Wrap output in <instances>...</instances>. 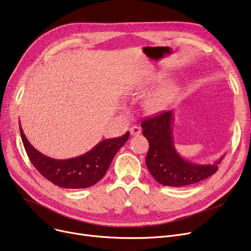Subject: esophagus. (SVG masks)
I'll return each instance as SVG.
<instances>
[{
  "label": "esophagus",
  "mask_w": 251,
  "mask_h": 251,
  "mask_svg": "<svg viewBox=\"0 0 251 251\" xmlns=\"http://www.w3.org/2000/svg\"><path fill=\"white\" fill-rule=\"evenodd\" d=\"M130 133L131 135H139L141 133V128L137 125H133L130 127Z\"/></svg>",
  "instance_id": "34e87169"
}]
</instances>
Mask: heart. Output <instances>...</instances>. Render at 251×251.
Returning a JSON list of instances; mask_svg holds the SVG:
<instances>
[{
  "label": "heart",
  "instance_id": "heart-1",
  "mask_svg": "<svg viewBox=\"0 0 251 251\" xmlns=\"http://www.w3.org/2000/svg\"><path fill=\"white\" fill-rule=\"evenodd\" d=\"M161 102V98L160 97H154L152 100H151V105L152 107H156V105H159Z\"/></svg>",
  "mask_w": 251,
  "mask_h": 251
}]
</instances>
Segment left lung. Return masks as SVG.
I'll return each mask as SVG.
<instances>
[{
	"label": "left lung",
	"instance_id": "obj_1",
	"mask_svg": "<svg viewBox=\"0 0 251 251\" xmlns=\"http://www.w3.org/2000/svg\"><path fill=\"white\" fill-rule=\"evenodd\" d=\"M172 120V112L165 111L141 122L142 134L150 144L146 164L151 176L162 185L182 187L214 175L223 157L214 165H195L183 160L173 146Z\"/></svg>",
	"mask_w": 251,
	"mask_h": 251
}]
</instances>
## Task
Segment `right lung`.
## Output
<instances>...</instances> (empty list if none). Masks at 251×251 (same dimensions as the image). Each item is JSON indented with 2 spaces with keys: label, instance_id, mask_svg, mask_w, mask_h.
Instances as JSON below:
<instances>
[{
  "label": "right lung",
  "instance_id": "1",
  "mask_svg": "<svg viewBox=\"0 0 251 251\" xmlns=\"http://www.w3.org/2000/svg\"><path fill=\"white\" fill-rule=\"evenodd\" d=\"M20 128L24 149L39 174L62 188H86L95 185L107 171L117 151L129 138V131L121 137L104 139L83 155L69 160H54L37 151Z\"/></svg>",
  "mask_w": 251,
  "mask_h": 251
}]
</instances>
